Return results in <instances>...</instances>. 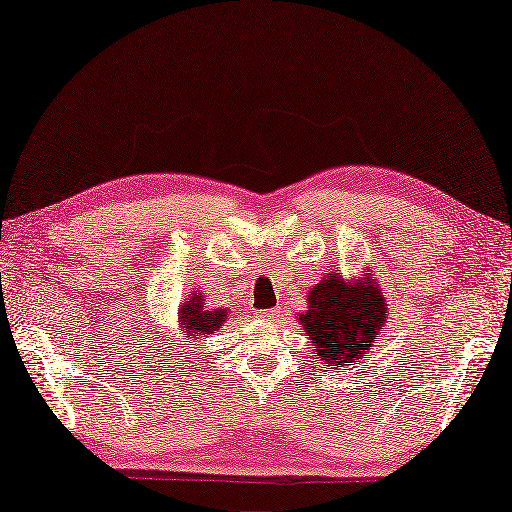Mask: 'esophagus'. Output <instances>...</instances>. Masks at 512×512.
Here are the masks:
<instances>
[{"label": "esophagus", "mask_w": 512, "mask_h": 512, "mask_svg": "<svg viewBox=\"0 0 512 512\" xmlns=\"http://www.w3.org/2000/svg\"><path fill=\"white\" fill-rule=\"evenodd\" d=\"M255 316H257V320L270 324V322H274V320L279 318V313H277V309H259Z\"/></svg>", "instance_id": "34e87169"}]
</instances>
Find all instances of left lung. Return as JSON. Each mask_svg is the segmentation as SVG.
I'll use <instances>...</instances> for the list:
<instances>
[{"label": "left lung", "instance_id": "8db88e82", "mask_svg": "<svg viewBox=\"0 0 512 512\" xmlns=\"http://www.w3.org/2000/svg\"><path fill=\"white\" fill-rule=\"evenodd\" d=\"M374 281V277L344 281L335 272L309 290L307 311L298 313V322L311 339L313 357L329 365V370L368 357L381 335L387 300Z\"/></svg>", "mask_w": 512, "mask_h": 512}]
</instances>
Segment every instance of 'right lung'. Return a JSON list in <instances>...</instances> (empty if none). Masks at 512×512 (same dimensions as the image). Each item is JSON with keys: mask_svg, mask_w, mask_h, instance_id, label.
<instances>
[{"mask_svg": "<svg viewBox=\"0 0 512 512\" xmlns=\"http://www.w3.org/2000/svg\"><path fill=\"white\" fill-rule=\"evenodd\" d=\"M227 316V309H207L203 305V294H190L186 303L179 309V333L181 337L190 339L188 346H194L196 339H205L207 335L218 331L222 322L227 320ZM164 344L166 348H170L168 339Z\"/></svg>", "mask_w": 512, "mask_h": 512, "instance_id": "1", "label": "right lung"}]
</instances>
